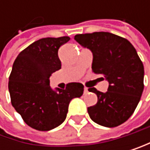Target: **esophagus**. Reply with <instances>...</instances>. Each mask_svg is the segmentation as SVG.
Masks as SVG:
<instances>
[{
    "mask_svg": "<svg viewBox=\"0 0 150 150\" xmlns=\"http://www.w3.org/2000/svg\"><path fill=\"white\" fill-rule=\"evenodd\" d=\"M88 92H89V90H88V88H87V87H84V88H83V93H85V94H86Z\"/></svg>",
    "mask_w": 150,
    "mask_h": 150,
    "instance_id": "obj_1",
    "label": "esophagus"
}]
</instances>
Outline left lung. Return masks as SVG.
<instances>
[{
	"label": "left lung",
	"instance_id": "obj_1",
	"mask_svg": "<svg viewBox=\"0 0 150 150\" xmlns=\"http://www.w3.org/2000/svg\"><path fill=\"white\" fill-rule=\"evenodd\" d=\"M74 39L92 51L93 72L109 82L106 93L88 89L98 98L95 105L87 108L90 118L108 128L122 124L134 112L144 89V67L135 47L109 32L78 34Z\"/></svg>",
	"mask_w": 150,
	"mask_h": 150
}]
</instances>
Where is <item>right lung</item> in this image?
Wrapping results in <instances>:
<instances>
[{
    "instance_id": "right-lung-1",
    "label": "right lung",
    "mask_w": 150,
    "mask_h": 150,
    "mask_svg": "<svg viewBox=\"0 0 150 150\" xmlns=\"http://www.w3.org/2000/svg\"><path fill=\"white\" fill-rule=\"evenodd\" d=\"M69 39H38L22 50L13 63L8 84L11 104L25 123L37 130H50L63 123L71 100L83 93L80 83H69L65 90L57 91L49 85L50 76L61 68L58 49Z\"/></svg>"
}]
</instances>
